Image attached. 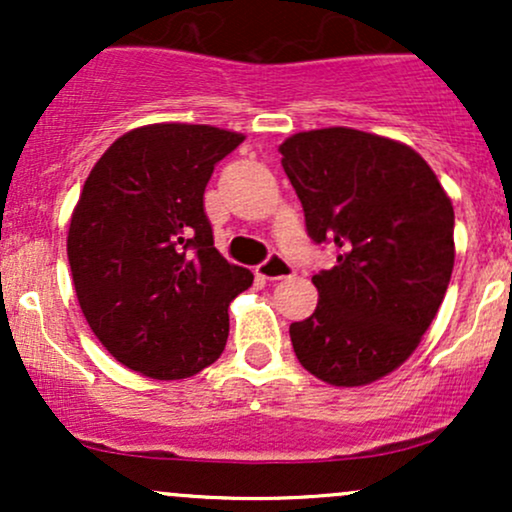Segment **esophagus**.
Listing matches in <instances>:
<instances>
[{
	"label": "esophagus",
	"mask_w": 512,
	"mask_h": 512,
	"mask_svg": "<svg viewBox=\"0 0 512 512\" xmlns=\"http://www.w3.org/2000/svg\"><path fill=\"white\" fill-rule=\"evenodd\" d=\"M255 274L260 276V279L279 281V279H289V276H293V267L284 260V257L272 255L269 260H264L260 267L255 269Z\"/></svg>",
	"instance_id": "esophagus-1"
}]
</instances>
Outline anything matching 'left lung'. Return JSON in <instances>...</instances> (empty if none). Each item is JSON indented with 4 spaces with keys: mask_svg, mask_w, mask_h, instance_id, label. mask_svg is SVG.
<instances>
[{
    "mask_svg": "<svg viewBox=\"0 0 512 512\" xmlns=\"http://www.w3.org/2000/svg\"><path fill=\"white\" fill-rule=\"evenodd\" d=\"M279 154L308 236L337 248L313 276L315 313L289 327L293 351L327 385L375 383L414 354L448 291V192L411 146L361 129L291 134Z\"/></svg>",
    "mask_w": 512,
    "mask_h": 512,
    "instance_id": "left-lung-1",
    "label": "left lung"
}]
</instances>
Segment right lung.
Here are the masks:
<instances>
[{
    "mask_svg": "<svg viewBox=\"0 0 512 512\" xmlns=\"http://www.w3.org/2000/svg\"><path fill=\"white\" fill-rule=\"evenodd\" d=\"M243 134L156 122L129 129L91 168L67 257L88 327L122 366L192 378L226 349L228 305L250 269L214 248L204 187Z\"/></svg>",
    "mask_w": 512,
    "mask_h": 512,
    "instance_id": "obj_1",
    "label": "right lung"
}]
</instances>
